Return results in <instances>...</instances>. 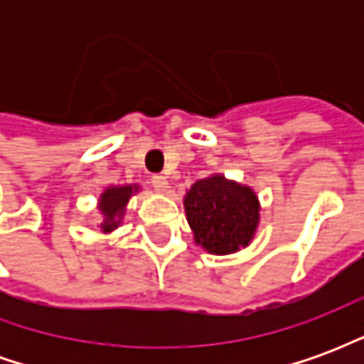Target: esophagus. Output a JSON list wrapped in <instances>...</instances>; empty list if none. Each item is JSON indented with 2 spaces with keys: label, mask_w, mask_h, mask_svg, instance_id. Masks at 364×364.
Listing matches in <instances>:
<instances>
[{
  "label": "esophagus",
  "mask_w": 364,
  "mask_h": 364,
  "mask_svg": "<svg viewBox=\"0 0 364 364\" xmlns=\"http://www.w3.org/2000/svg\"><path fill=\"white\" fill-rule=\"evenodd\" d=\"M151 185H154V189L158 191V193H167V189H169V181L164 175H154L151 177Z\"/></svg>",
  "instance_id": "obj_1"
}]
</instances>
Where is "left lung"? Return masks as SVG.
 Returning <instances> with one entry per match:
<instances>
[{"mask_svg":"<svg viewBox=\"0 0 364 364\" xmlns=\"http://www.w3.org/2000/svg\"><path fill=\"white\" fill-rule=\"evenodd\" d=\"M195 244L213 255H230L247 247L261 220V203L250 185L210 173L183 197Z\"/></svg>","mask_w":364,"mask_h":364,"instance_id":"left-lung-1","label":"left lung"}]
</instances>
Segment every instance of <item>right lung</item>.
Segmentation results:
<instances>
[{"label":"right lung","instance_id":"1","mask_svg":"<svg viewBox=\"0 0 364 364\" xmlns=\"http://www.w3.org/2000/svg\"><path fill=\"white\" fill-rule=\"evenodd\" d=\"M142 191V187L138 183L132 185H109L105 187L103 193L97 198V210H99V218L101 222L97 224V228L101 234H112L114 230L119 228L124 214H127L128 200L138 195Z\"/></svg>","mask_w":364,"mask_h":364}]
</instances>
